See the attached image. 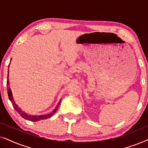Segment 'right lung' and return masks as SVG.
<instances>
[{
  "instance_id": "add662e5",
  "label": "right lung",
  "mask_w": 148,
  "mask_h": 148,
  "mask_svg": "<svg viewBox=\"0 0 148 148\" xmlns=\"http://www.w3.org/2000/svg\"><path fill=\"white\" fill-rule=\"evenodd\" d=\"M9 71L8 70V76H7V82L8 96H9V99L10 100V101H11V102L12 105H13V106L14 107V108L15 109V110L17 111V112L19 113V114L21 115V116L23 117V119H27V120L31 121H40V120H43V119H48V118H50V117H51L52 116H53V115L54 114V113H55L56 111H57L58 108V106H59L60 103V102H61V100H60L59 102H58V104L57 105V106L56 107V108L54 109V110L52 111V112H51L50 113H49V114H47L40 115V116H34V115L27 114V113L24 112L23 110H21V108H20L19 107H18L17 105L15 104V101H14V100H13V94H12L11 90V89H10V87H9V78H8V77H9Z\"/></svg>"
}]
</instances>
